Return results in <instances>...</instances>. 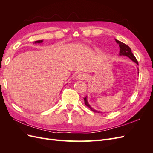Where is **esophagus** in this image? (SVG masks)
<instances>
[{
	"label": "esophagus",
	"mask_w": 153,
	"mask_h": 153,
	"mask_svg": "<svg viewBox=\"0 0 153 153\" xmlns=\"http://www.w3.org/2000/svg\"><path fill=\"white\" fill-rule=\"evenodd\" d=\"M87 78H88L87 75L84 73H81L77 76L78 80H87Z\"/></svg>",
	"instance_id": "esophagus-1"
}]
</instances>
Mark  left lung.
<instances>
[{
  "instance_id": "left-lung-1",
  "label": "left lung",
  "mask_w": 153,
  "mask_h": 153,
  "mask_svg": "<svg viewBox=\"0 0 153 153\" xmlns=\"http://www.w3.org/2000/svg\"><path fill=\"white\" fill-rule=\"evenodd\" d=\"M115 41L119 44V46L120 47V51H119V55H125V56H127L128 57H129V59H130L131 61H133V62H135V63H137L138 64V61L136 59V57H135V55H134L133 54V53L131 52V48H129L128 46L126 44H124L122 42H121V41H119V40H117L115 39ZM84 103H85V105L88 106L92 112H98V113H100V112H98V111L97 110H94L93 108H92L91 107V106L89 105V103H88L87 101V96L85 97V98H84Z\"/></svg>"
}]
</instances>
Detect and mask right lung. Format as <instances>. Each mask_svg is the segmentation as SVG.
<instances>
[{
    "label": "right lung",
    "mask_w": 153,
    "mask_h": 153,
    "mask_svg": "<svg viewBox=\"0 0 153 153\" xmlns=\"http://www.w3.org/2000/svg\"><path fill=\"white\" fill-rule=\"evenodd\" d=\"M41 42H43V40H39V41H35V43H40Z\"/></svg>",
    "instance_id": "1"
}]
</instances>
